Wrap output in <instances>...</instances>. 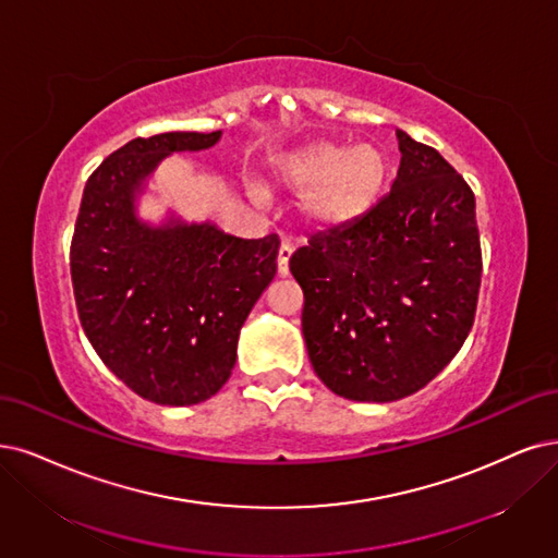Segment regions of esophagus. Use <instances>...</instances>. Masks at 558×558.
Segmentation results:
<instances>
[{"mask_svg": "<svg viewBox=\"0 0 558 558\" xmlns=\"http://www.w3.org/2000/svg\"><path fill=\"white\" fill-rule=\"evenodd\" d=\"M292 253H294L292 243H280V247H278V274H280L282 278L290 276V259H292Z\"/></svg>", "mask_w": 558, "mask_h": 558, "instance_id": "obj_1", "label": "esophagus"}]
</instances>
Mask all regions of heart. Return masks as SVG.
I'll return each instance as SVG.
<instances>
[{
    "label": "heart",
    "mask_w": 558,
    "mask_h": 558,
    "mask_svg": "<svg viewBox=\"0 0 558 558\" xmlns=\"http://www.w3.org/2000/svg\"><path fill=\"white\" fill-rule=\"evenodd\" d=\"M386 177L384 156L373 144L342 147L313 140L274 158L264 179L268 193H301L299 220L313 232H336L375 204Z\"/></svg>",
    "instance_id": "b5f03b06"
}]
</instances>
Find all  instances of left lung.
<instances>
[{
  "instance_id": "8db88e82",
  "label": "left lung",
  "mask_w": 558,
  "mask_h": 558,
  "mask_svg": "<svg viewBox=\"0 0 558 558\" xmlns=\"http://www.w3.org/2000/svg\"><path fill=\"white\" fill-rule=\"evenodd\" d=\"M400 168L373 209L299 247L303 338L336 396L393 402L435 379L476 317V197L452 165L398 131Z\"/></svg>"
}]
</instances>
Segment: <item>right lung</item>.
<instances>
[{"label": "right lung", "mask_w": 558, "mask_h": 558, "mask_svg": "<svg viewBox=\"0 0 558 558\" xmlns=\"http://www.w3.org/2000/svg\"><path fill=\"white\" fill-rule=\"evenodd\" d=\"M220 137H135L100 162L82 193L71 243L82 328L110 373L156 404L189 407L218 393L241 326L276 278V234L239 239L174 211L158 222L140 216L165 158L211 149Z\"/></svg>", "instance_id": "1"}]
</instances>
